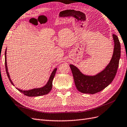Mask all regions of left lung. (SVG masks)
Instances as JSON below:
<instances>
[{"instance_id": "left-lung-1", "label": "left lung", "mask_w": 127, "mask_h": 127, "mask_svg": "<svg viewBox=\"0 0 127 127\" xmlns=\"http://www.w3.org/2000/svg\"><path fill=\"white\" fill-rule=\"evenodd\" d=\"M114 42V52L110 63L105 69L94 76H86L77 67L70 64L75 84L77 90L83 94H95L107 87L114 80L121 56V45L118 36L113 35Z\"/></svg>"}]
</instances>
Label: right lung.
I'll list each match as a JSON object with an SVG mask.
<instances>
[{
    "mask_svg": "<svg viewBox=\"0 0 127 127\" xmlns=\"http://www.w3.org/2000/svg\"><path fill=\"white\" fill-rule=\"evenodd\" d=\"M5 68H6L7 75V76L9 78V81L11 82V83L13 85L12 82L11 80V78H10V77H9V75L8 74V72L7 71V63H6V50L5 51ZM57 69V68L54 69V70L52 71V74H51V75L49 81H48L47 84L45 85V86L43 87V88H38V89H32V90H28V91H23V90H20V89H18L17 88L16 89H18V90L20 92H21V93H22L23 94L27 95V96H29V97L40 96V95H45L49 94V92L51 90V89H52V81H53L54 76H55Z\"/></svg>",
    "mask_w": 127,
    "mask_h": 127,
    "instance_id": "obj_1",
    "label": "right lung"
}]
</instances>
